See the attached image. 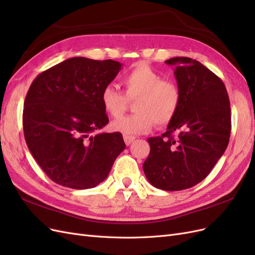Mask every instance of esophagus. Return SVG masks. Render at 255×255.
Returning <instances> with one entry per match:
<instances>
[{
  "instance_id": "esophagus-1",
  "label": "esophagus",
  "mask_w": 255,
  "mask_h": 255,
  "mask_svg": "<svg viewBox=\"0 0 255 255\" xmlns=\"http://www.w3.org/2000/svg\"><path fill=\"white\" fill-rule=\"evenodd\" d=\"M123 139H125V142L127 145H129L135 140L134 136H128V135H123Z\"/></svg>"
}]
</instances>
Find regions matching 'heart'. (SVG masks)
I'll return each instance as SVG.
<instances>
[{
  "instance_id": "heart-1",
  "label": "heart",
  "mask_w": 255,
  "mask_h": 255,
  "mask_svg": "<svg viewBox=\"0 0 255 255\" xmlns=\"http://www.w3.org/2000/svg\"><path fill=\"white\" fill-rule=\"evenodd\" d=\"M125 94L107 85L101 92L104 111L118 118L134 101L135 114L121 117L112 123L115 132L134 136L148 132L154 122L165 126L179 110L181 91L173 82L165 81L158 72L145 64H138L122 75L120 81Z\"/></svg>"
}]
</instances>
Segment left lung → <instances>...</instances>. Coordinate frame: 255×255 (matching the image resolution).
Here are the masks:
<instances>
[{
    "label": "left lung",
    "mask_w": 255,
    "mask_h": 255,
    "mask_svg": "<svg viewBox=\"0 0 255 255\" xmlns=\"http://www.w3.org/2000/svg\"><path fill=\"white\" fill-rule=\"evenodd\" d=\"M181 102L166 132L148 138L143 172L154 187L175 191L203 181L225 153L231 134V107L225 84L198 60L173 57Z\"/></svg>",
    "instance_id": "left-lung-1"
}]
</instances>
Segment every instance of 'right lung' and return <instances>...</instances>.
Segmentation results:
<instances>
[{"label":"right lung","instance_id":"obj_1","mask_svg":"<svg viewBox=\"0 0 255 255\" xmlns=\"http://www.w3.org/2000/svg\"><path fill=\"white\" fill-rule=\"evenodd\" d=\"M121 67L112 59L73 57L30 85L23 109L25 141L53 182L73 189L96 187L126 149L121 133L96 134L109 123L102 89Z\"/></svg>","mask_w":255,"mask_h":255}]
</instances>
